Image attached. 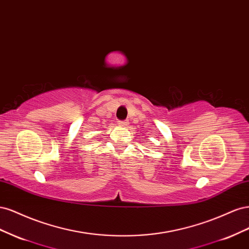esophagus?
I'll list each match as a JSON object with an SVG mask.
<instances>
[{"instance_id":"34e87169","label":"esophagus","mask_w":249,"mask_h":249,"mask_svg":"<svg viewBox=\"0 0 249 249\" xmlns=\"http://www.w3.org/2000/svg\"><path fill=\"white\" fill-rule=\"evenodd\" d=\"M127 124H127L126 120H119V122H118V125H120V126H125Z\"/></svg>"}]
</instances>
